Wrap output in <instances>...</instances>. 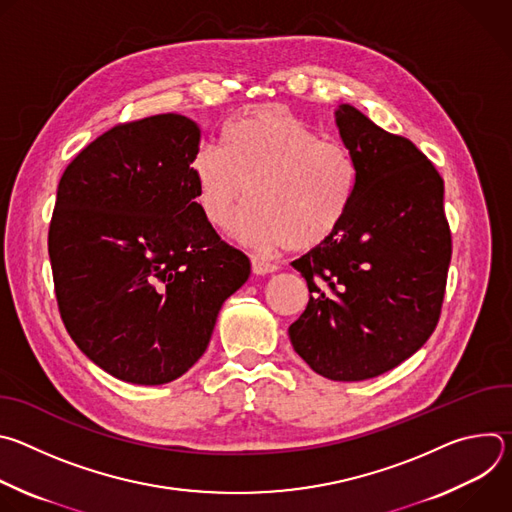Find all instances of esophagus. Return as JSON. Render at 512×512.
I'll list each match as a JSON object with an SVG mask.
<instances>
[{
	"instance_id": "obj_1",
	"label": "esophagus",
	"mask_w": 512,
	"mask_h": 512,
	"mask_svg": "<svg viewBox=\"0 0 512 512\" xmlns=\"http://www.w3.org/2000/svg\"><path fill=\"white\" fill-rule=\"evenodd\" d=\"M251 267H253L255 275H267V273H273L277 269V265H273V263H269L265 259H259V257L251 259Z\"/></svg>"
}]
</instances>
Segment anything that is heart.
I'll use <instances>...</instances> for the list:
<instances>
[{
  "mask_svg": "<svg viewBox=\"0 0 512 512\" xmlns=\"http://www.w3.org/2000/svg\"><path fill=\"white\" fill-rule=\"evenodd\" d=\"M196 202L214 229H227L249 200L237 237L253 247L314 249L346 218L358 188L354 154L279 107L231 121L221 150L202 145L190 162Z\"/></svg>",
  "mask_w": 512,
  "mask_h": 512,
  "instance_id": "heart-1",
  "label": "heart"
}]
</instances>
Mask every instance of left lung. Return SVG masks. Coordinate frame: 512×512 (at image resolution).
Returning a JSON list of instances; mask_svg holds the SVG:
<instances>
[{"instance_id": "obj_1", "label": "left lung", "mask_w": 512, "mask_h": 512, "mask_svg": "<svg viewBox=\"0 0 512 512\" xmlns=\"http://www.w3.org/2000/svg\"><path fill=\"white\" fill-rule=\"evenodd\" d=\"M358 164L354 202L336 233L291 267L310 289L289 326L294 350L330 381H367L415 354L437 326L452 259L444 180L415 145L338 105Z\"/></svg>"}]
</instances>
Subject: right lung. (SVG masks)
Returning a JSON list of instances; mask_svg holds the SVG:
<instances>
[{"label":"right lung","mask_w":512,"mask_h":512,"mask_svg":"<svg viewBox=\"0 0 512 512\" xmlns=\"http://www.w3.org/2000/svg\"><path fill=\"white\" fill-rule=\"evenodd\" d=\"M198 145L200 127L176 113L115 125L58 184L48 255L62 322L125 383L182 377L251 273L196 202Z\"/></svg>","instance_id":"add662e5"}]
</instances>
